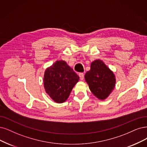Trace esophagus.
I'll return each mask as SVG.
<instances>
[{"mask_svg": "<svg viewBox=\"0 0 147 147\" xmlns=\"http://www.w3.org/2000/svg\"><path fill=\"white\" fill-rule=\"evenodd\" d=\"M79 78L80 79V80H83L84 79V74L83 73H80L79 74Z\"/></svg>", "mask_w": 147, "mask_h": 147, "instance_id": "esophagus-1", "label": "esophagus"}]
</instances>
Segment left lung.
I'll use <instances>...</instances> for the list:
<instances>
[{
    "instance_id": "obj_1",
    "label": "left lung",
    "mask_w": 147,
    "mask_h": 147,
    "mask_svg": "<svg viewBox=\"0 0 147 147\" xmlns=\"http://www.w3.org/2000/svg\"><path fill=\"white\" fill-rule=\"evenodd\" d=\"M85 80L92 93L102 100L109 96L116 85L115 74L100 59L91 62L90 70L85 75Z\"/></svg>"
}]
</instances>
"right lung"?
<instances>
[{
  "instance_id": "right-lung-1",
  "label": "right lung",
  "mask_w": 147,
  "mask_h": 147,
  "mask_svg": "<svg viewBox=\"0 0 147 147\" xmlns=\"http://www.w3.org/2000/svg\"><path fill=\"white\" fill-rule=\"evenodd\" d=\"M79 77L67 62L57 61L46 69L43 86L46 93L56 103L66 101Z\"/></svg>"
}]
</instances>
